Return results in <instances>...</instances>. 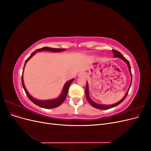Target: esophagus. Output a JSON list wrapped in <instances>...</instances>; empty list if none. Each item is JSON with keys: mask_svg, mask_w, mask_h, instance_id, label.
<instances>
[{"mask_svg": "<svg viewBox=\"0 0 151 151\" xmlns=\"http://www.w3.org/2000/svg\"><path fill=\"white\" fill-rule=\"evenodd\" d=\"M79 77H84L85 76V74L84 72H80L79 74H78Z\"/></svg>", "mask_w": 151, "mask_h": 151, "instance_id": "esophagus-1", "label": "esophagus"}]
</instances>
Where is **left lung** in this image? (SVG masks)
Instances as JSON below:
<instances>
[{"label": "left lung", "mask_w": 151, "mask_h": 151, "mask_svg": "<svg viewBox=\"0 0 151 151\" xmlns=\"http://www.w3.org/2000/svg\"><path fill=\"white\" fill-rule=\"evenodd\" d=\"M112 52L113 53V56L115 58H120V59H122V60L124 61L127 64V66L128 67H129V69L130 70V75H131V82H130V86L129 88V89H128L127 93L125 94V96L123 97L121 100H120L119 101L115 103V104H109V105H106V104H98L94 102L92 99H91L89 97V88H88V82L86 83V90H85V94H86V98L87 99H88V101H89V103H90V104L91 105V106H93V107L96 108H98V109H109V108H112L113 107H115L116 106H118V104H120L123 100H124L127 96L128 94V93H129V89H130V88L131 86V84H132V72H131V68H130V63H129V62L128 61L127 59L123 57L122 53L120 52H119L118 51H117V50H112Z\"/></svg>", "instance_id": "left-lung-1"}]
</instances>
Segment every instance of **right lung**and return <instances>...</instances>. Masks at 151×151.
Instances as JSON below:
<instances>
[{"instance_id":"1","label":"right lung","mask_w":151,"mask_h":151,"mask_svg":"<svg viewBox=\"0 0 151 151\" xmlns=\"http://www.w3.org/2000/svg\"><path fill=\"white\" fill-rule=\"evenodd\" d=\"M66 50L65 48H50V47H43V48H42L37 49L36 50H35L34 52H33L31 54V55L28 58H27V60L25 62L24 66V68H23V71H22V77H21L22 87H23L25 93L27 95V96L28 97V98L34 104H35L36 105H37V106H38L41 108L50 109V108H56V107H58V106H60V105L63 101H64V100L65 99L67 93H68V88H69V87H70L71 83H72L73 81H74V78H73V79H70V81H67V83L64 84V86H63V89H62V93L58 98H57L55 99H53L39 100V99H37L33 98L31 95H30L29 93L28 92V91H27V89L25 88V86L24 84V81H23V72H24V67L26 64L27 62H28L29 60V59L34 55H35L36 52H42V51H50V52H62V51H64V50Z\"/></svg>"}]
</instances>
